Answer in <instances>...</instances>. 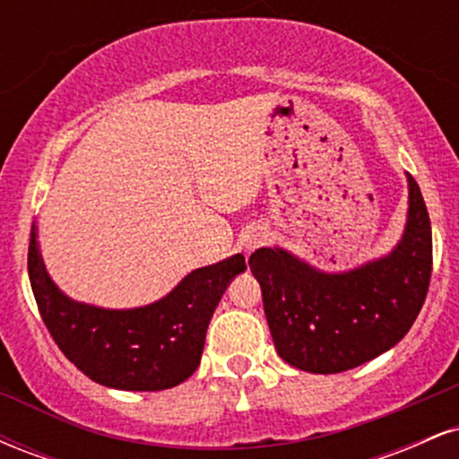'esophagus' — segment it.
I'll return each instance as SVG.
<instances>
[{"label": "esophagus", "instance_id": "esophagus-1", "mask_svg": "<svg viewBox=\"0 0 459 459\" xmlns=\"http://www.w3.org/2000/svg\"><path fill=\"white\" fill-rule=\"evenodd\" d=\"M261 244H263V237L261 235H255V237H250V239H247L246 247H247V250H255V247H259Z\"/></svg>", "mask_w": 459, "mask_h": 459}]
</instances>
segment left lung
Wrapping results in <instances>:
<instances>
[{
    "label": "left lung",
    "instance_id": "8db88e82",
    "mask_svg": "<svg viewBox=\"0 0 459 459\" xmlns=\"http://www.w3.org/2000/svg\"><path fill=\"white\" fill-rule=\"evenodd\" d=\"M408 187L405 233L384 259L324 273L281 247L252 252L247 263L284 362L310 373H341L384 354L412 328L431 281V224L412 175Z\"/></svg>",
    "mask_w": 459,
    "mask_h": 459
}]
</instances>
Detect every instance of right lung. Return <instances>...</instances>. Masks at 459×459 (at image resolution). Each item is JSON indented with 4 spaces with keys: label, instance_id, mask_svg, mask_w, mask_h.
I'll list each match as a JSON object with an SVG mask.
<instances>
[{
    "label": "right lung",
    "instance_id": "obj_1",
    "mask_svg": "<svg viewBox=\"0 0 459 459\" xmlns=\"http://www.w3.org/2000/svg\"><path fill=\"white\" fill-rule=\"evenodd\" d=\"M246 270L244 255L200 267L160 302L105 310L68 299L51 282L31 224L28 272L39 313L62 354L83 376L118 391H163L200 365L204 336L220 298Z\"/></svg>",
    "mask_w": 459,
    "mask_h": 459
}]
</instances>
